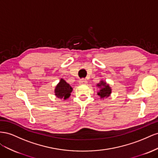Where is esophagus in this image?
Wrapping results in <instances>:
<instances>
[{
  "instance_id": "obj_1",
  "label": "esophagus",
  "mask_w": 158,
  "mask_h": 158,
  "mask_svg": "<svg viewBox=\"0 0 158 158\" xmlns=\"http://www.w3.org/2000/svg\"><path fill=\"white\" fill-rule=\"evenodd\" d=\"M86 84H87V81L84 79H81L79 81V84H80V85H84Z\"/></svg>"
}]
</instances>
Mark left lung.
I'll return each instance as SVG.
<instances>
[{
	"mask_svg": "<svg viewBox=\"0 0 158 158\" xmlns=\"http://www.w3.org/2000/svg\"><path fill=\"white\" fill-rule=\"evenodd\" d=\"M96 86L99 88V91L97 92V94L99 95L100 99H106L111 95L112 93V89L110 87L109 84L104 80H102L100 82L96 84Z\"/></svg>",
	"mask_w": 158,
	"mask_h": 158,
	"instance_id": "obj_1",
	"label": "left lung"
}]
</instances>
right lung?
<instances>
[{
	"instance_id": "add662e5",
	"label": "right lung",
	"mask_w": 158,
	"mask_h": 158,
	"mask_svg": "<svg viewBox=\"0 0 158 158\" xmlns=\"http://www.w3.org/2000/svg\"><path fill=\"white\" fill-rule=\"evenodd\" d=\"M73 88L70 84L66 82L63 78H60L59 82L56 84L54 90L55 96L59 99H67L70 98V94L73 92Z\"/></svg>"
}]
</instances>
